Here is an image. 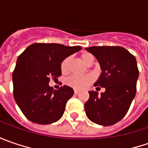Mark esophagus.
<instances>
[{"label": "esophagus", "instance_id": "34e87169", "mask_svg": "<svg viewBox=\"0 0 148 148\" xmlns=\"http://www.w3.org/2000/svg\"><path fill=\"white\" fill-rule=\"evenodd\" d=\"M79 92H80L79 90H74V93H75V94H78Z\"/></svg>", "mask_w": 148, "mask_h": 148}]
</instances>
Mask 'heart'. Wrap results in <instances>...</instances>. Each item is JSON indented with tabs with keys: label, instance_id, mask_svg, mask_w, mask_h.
Masks as SVG:
<instances>
[{
	"label": "heart",
	"instance_id": "heart-1",
	"mask_svg": "<svg viewBox=\"0 0 148 148\" xmlns=\"http://www.w3.org/2000/svg\"><path fill=\"white\" fill-rule=\"evenodd\" d=\"M81 58L87 65H90L93 62L94 58L91 54L87 52H85L81 55ZM69 63H70V58H66L62 62L61 64V70L63 73H66L68 71L69 69ZM93 77L91 75H72L67 80V84L69 86H72L75 89H84L86 88L88 85L92 82Z\"/></svg>",
	"mask_w": 148,
	"mask_h": 148
}]
</instances>
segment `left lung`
<instances>
[{
  "instance_id": "8db88e82",
  "label": "left lung",
  "mask_w": 148,
  "mask_h": 148,
  "mask_svg": "<svg viewBox=\"0 0 148 148\" xmlns=\"http://www.w3.org/2000/svg\"><path fill=\"white\" fill-rule=\"evenodd\" d=\"M99 62L101 73L95 86L105 87V92L90 90L85 104L86 116L91 122L110 126L127 114L136 95L139 71L134 55L122 47H90L86 49Z\"/></svg>"
}]
</instances>
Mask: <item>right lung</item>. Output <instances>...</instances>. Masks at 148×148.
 Listing matches in <instances>:
<instances>
[{"instance_id": "add662e5", "label": "right lung", "mask_w": 148, "mask_h": 148, "mask_svg": "<svg viewBox=\"0 0 148 148\" xmlns=\"http://www.w3.org/2000/svg\"><path fill=\"white\" fill-rule=\"evenodd\" d=\"M82 49L58 43H33L18 57L12 74L13 93L16 104L29 120L50 124L63 115L74 90L67 86L54 90L49 81L62 75L61 64L66 58Z\"/></svg>"}]
</instances>
